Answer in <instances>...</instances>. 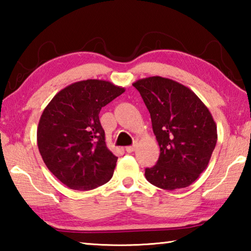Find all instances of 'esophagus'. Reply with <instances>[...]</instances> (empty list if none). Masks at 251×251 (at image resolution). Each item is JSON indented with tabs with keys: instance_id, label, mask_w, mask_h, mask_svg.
I'll return each instance as SVG.
<instances>
[{
	"instance_id": "1",
	"label": "esophagus",
	"mask_w": 251,
	"mask_h": 251,
	"mask_svg": "<svg viewBox=\"0 0 251 251\" xmlns=\"http://www.w3.org/2000/svg\"><path fill=\"white\" fill-rule=\"evenodd\" d=\"M135 150H136V145L127 146V147H126V151H127V152H133Z\"/></svg>"
}]
</instances>
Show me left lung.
Returning <instances> with one entry per match:
<instances>
[{"label": "left lung", "mask_w": 251, "mask_h": 251, "mask_svg": "<svg viewBox=\"0 0 251 251\" xmlns=\"http://www.w3.org/2000/svg\"><path fill=\"white\" fill-rule=\"evenodd\" d=\"M151 114L152 131L160 148L146 179L166 190L192 185L205 171L217 143V126L199 97L176 80L151 76L136 80Z\"/></svg>", "instance_id": "1"}]
</instances>
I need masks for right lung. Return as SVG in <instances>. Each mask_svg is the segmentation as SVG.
Here are the masks:
<instances>
[{"mask_svg": "<svg viewBox=\"0 0 251 251\" xmlns=\"http://www.w3.org/2000/svg\"><path fill=\"white\" fill-rule=\"evenodd\" d=\"M124 92L107 80H80L59 91L42 113L40 154L49 171L71 189L91 190L112 178L117 157L106 146L99 115Z\"/></svg>", "mask_w": 251, "mask_h": 251, "instance_id": "1", "label": "right lung"}]
</instances>
